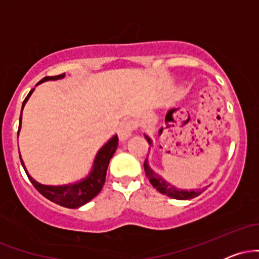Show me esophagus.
Here are the masks:
<instances>
[{
	"mask_svg": "<svg viewBox=\"0 0 259 259\" xmlns=\"http://www.w3.org/2000/svg\"><path fill=\"white\" fill-rule=\"evenodd\" d=\"M134 129H135V123L133 120H124L119 125V129H118V136H119L120 141H126L132 136Z\"/></svg>",
	"mask_w": 259,
	"mask_h": 259,
	"instance_id": "obj_1",
	"label": "esophagus"
}]
</instances>
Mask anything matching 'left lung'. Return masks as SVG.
Wrapping results in <instances>:
<instances>
[{
    "instance_id": "left-lung-1",
    "label": "left lung",
    "mask_w": 259,
    "mask_h": 259,
    "mask_svg": "<svg viewBox=\"0 0 259 259\" xmlns=\"http://www.w3.org/2000/svg\"><path fill=\"white\" fill-rule=\"evenodd\" d=\"M145 138H146L147 142L150 144V146H152V139H151L148 135H146V134H145ZM144 167H145V173H146L148 180H150V183L152 184L154 189H156L158 192H160V194L167 195L168 197L175 198V200H190V198H194L196 196L201 195L202 192H203L208 187V186H204L202 187V189L201 187L200 189L197 187V189L186 190V189H179V187L174 186L173 184L169 183V181L165 180L162 175L156 173V171L151 168L150 163H148V154H147L146 160H145L144 163Z\"/></svg>"
}]
</instances>
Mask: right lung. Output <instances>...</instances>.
Masks as SVG:
<instances>
[{"label":"right lung","instance_id":"obj_1","mask_svg":"<svg viewBox=\"0 0 259 259\" xmlns=\"http://www.w3.org/2000/svg\"><path fill=\"white\" fill-rule=\"evenodd\" d=\"M65 74H61V75H55V76H46L41 81H38L37 85L42 84L44 81H50V80H59L63 79ZM35 89L30 90L28 94V96L25 97V100L23 101L22 106V113L23 108L28 102V100L30 99L31 94L34 92ZM22 113H20L19 118V129H18V135L20 133V127H22ZM118 147V136L113 135L108 141L103 145L102 147L97 151L96 156H95L94 162H92V167L89 171V174L85 178L80 179L75 183L70 184H64V185H45L32 179L31 175L26 170L24 162H23L22 156H20V162H22L23 168H24L26 175H28L29 180L31 181L32 185L35 186V189L40 192L44 197L49 198L50 201L55 202V203L59 204L62 207L67 208H79L84 204L90 202L92 198L96 197L100 194V191L102 190L103 185H105L106 181V174H107V168H108L109 160L114 154L115 150Z\"/></svg>","mask_w":259,"mask_h":259}]
</instances>
